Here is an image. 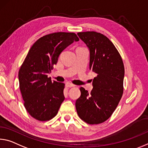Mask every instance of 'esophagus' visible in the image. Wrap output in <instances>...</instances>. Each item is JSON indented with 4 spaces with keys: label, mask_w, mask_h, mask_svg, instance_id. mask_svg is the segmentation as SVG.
<instances>
[{
    "label": "esophagus",
    "mask_w": 148,
    "mask_h": 148,
    "mask_svg": "<svg viewBox=\"0 0 148 148\" xmlns=\"http://www.w3.org/2000/svg\"><path fill=\"white\" fill-rule=\"evenodd\" d=\"M66 86L68 87V88H72V87H74L75 85H74V84H72V83L67 82V83H66Z\"/></svg>",
    "instance_id": "34e87169"
}]
</instances>
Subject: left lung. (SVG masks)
I'll list each match as a JSON object with an SVG mask.
<instances>
[{
  "mask_svg": "<svg viewBox=\"0 0 148 148\" xmlns=\"http://www.w3.org/2000/svg\"><path fill=\"white\" fill-rule=\"evenodd\" d=\"M78 36L90 51V69L97 74L91 93L82 87L76 101L82 120L90 125L107 121L118 105L123 93L125 67L120 54L106 36L95 32H79Z\"/></svg>",
  "mask_w": 148,
  "mask_h": 148,
  "instance_id": "8db88e82",
  "label": "left lung"
}]
</instances>
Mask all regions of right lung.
<instances>
[{"label": "right lung", "instance_id": "1", "mask_svg": "<svg viewBox=\"0 0 148 148\" xmlns=\"http://www.w3.org/2000/svg\"><path fill=\"white\" fill-rule=\"evenodd\" d=\"M78 41L74 33H53L39 38L30 48L18 79L25 109L37 120L49 121L58 113L64 100V84L52 81L48 75L60 53Z\"/></svg>", "mask_w": 148, "mask_h": 148}]
</instances>
